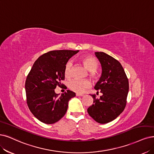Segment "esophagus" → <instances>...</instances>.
<instances>
[{"mask_svg":"<svg viewBox=\"0 0 154 154\" xmlns=\"http://www.w3.org/2000/svg\"><path fill=\"white\" fill-rule=\"evenodd\" d=\"M76 96H84V94H81V93H76Z\"/></svg>","mask_w":154,"mask_h":154,"instance_id":"esophagus-1","label":"esophagus"}]
</instances>
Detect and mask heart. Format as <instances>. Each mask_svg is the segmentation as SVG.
I'll use <instances>...</instances> for the list:
<instances>
[{
	"label": "heart",
	"mask_w": 154,
	"mask_h": 154,
	"mask_svg": "<svg viewBox=\"0 0 154 154\" xmlns=\"http://www.w3.org/2000/svg\"><path fill=\"white\" fill-rule=\"evenodd\" d=\"M81 61L83 63L84 66L90 72H94L98 66V62L93 56L86 55L81 58ZM72 63L70 62H67L64 69V73L66 77H70L71 76ZM68 88L70 90L78 93H82L87 89L91 87V83L88 81H79L72 80L68 82Z\"/></svg>",
	"instance_id": "b5f03b06"
}]
</instances>
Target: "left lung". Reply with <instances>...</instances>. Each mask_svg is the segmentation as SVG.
<instances>
[{
    "instance_id": "left-lung-1",
    "label": "left lung",
    "mask_w": 154,
    "mask_h": 154,
    "mask_svg": "<svg viewBox=\"0 0 154 154\" xmlns=\"http://www.w3.org/2000/svg\"><path fill=\"white\" fill-rule=\"evenodd\" d=\"M102 67L100 81L94 89L102 93L100 98L93 96V103L88 109L95 121L106 124L116 119L124 110L129 91V81L120 62L103 52H96Z\"/></svg>"
}]
</instances>
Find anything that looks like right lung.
<instances>
[{"instance_id": "obj_1", "label": "right lung", "mask_w": 154, "mask_h": 154, "mask_svg": "<svg viewBox=\"0 0 154 154\" xmlns=\"http://www.w3.org/2000/svg\"><path fill=\"white\" fill-rule=\"evenodd\" d=\"M79 50L51 51L38 57L25 81L26 103L38 120L47 124H54L65 116L69 100L75 93L66 90L56 94V86H63L64 69L67 61ZM65 87H66L65 86Z\"/></svg>"}]
</instances>
